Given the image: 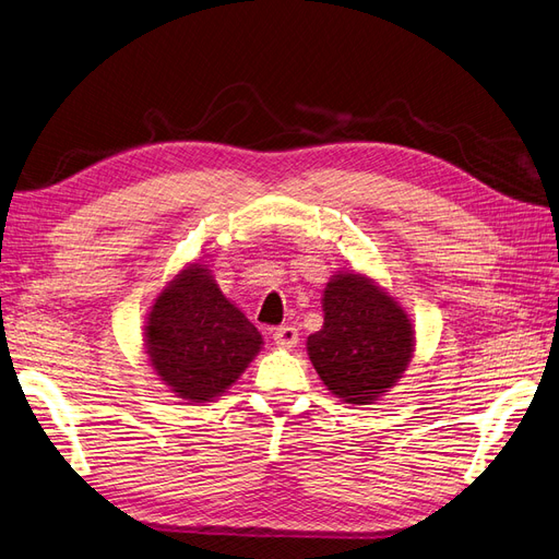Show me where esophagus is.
I'll return each instance as SVG.
<instances>
[{"mask_svg": "<svg viewBox=\"0 0 559 559\" xmlns=\"http://www.w3.org/2000/svg\"><path fill=\"white\" fill-rule=\"evenodd\" d=\"M297 341H299V334H297V330H295L293 325H283V328H278V330L274 332V344H276L278 348H283V350L295 348Z\"/></svg>", "mask_w": 559, "mask_h": 559, "instance_id": "1", "label": "esophagus"}]
</instances>
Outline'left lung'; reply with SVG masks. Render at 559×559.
Masks as SVG:
<instances>
[{
	"label": "left lung",
	"instance_id": "1",
	"mask_svg": "<svg viewBox=\"0 0 559 559\" xmlns=\"http://www.w3.org/2000/svg\"><path fill=\"white\" fill-rule=\"evenodd\" d=\"M322 328L306 338L320 381L346 404H376L408 369L416 330L404 306L373 278L336 272L322 290Z\"/></svg>",
	"mask_w": 559,
	"mask_h": 559
}]
</instances>
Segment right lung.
<instances>
[{"instance_id": "1", "label": "right lung", "mask_w": 559, "mask_h": 559, "mask_svg": "<svg viewBox=\"0 0 559 559\" xmlns=\"http://www.w3.org/2000/svg\"><path fill=\"white\" fill-rule=\"evenodd\" d=\"M204 262H188L162 287L143 328L157 381L200 406L223 397L264 346L258 328L223 295Z\"/></svg>"}]
</instances>
